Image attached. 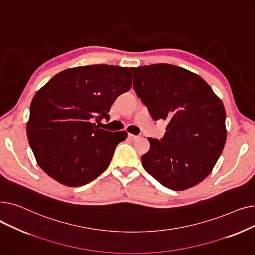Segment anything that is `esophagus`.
I'll return each instance as SVG.
<instances>
[{
	"instance_id": "obj_1",
	"label": "esophagus",
	"mask_w": 255,
	"mask_h": 255,
	"mask_svg": "<svg viewBox=\"0 0 255 255\" xmlns=\"http://www.w3.org/2000/svg\"><path fill=\"white\" fill-rule=\"evenodd\" d=\"M128 138H130L131 140H135V139L138 138V136H137V135H134V134H131V133H129V134H128Z\"/></svg>"
}]
</instances>
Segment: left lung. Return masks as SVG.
<instances>
[{
	"mask_svg": "<svg viewBox=\"0 0 255 255\" xmlns=\"http://www.w3.org/2000/svg\"><path fill=\"white\" fill-rule=\"evenodd\" d=\"M133 89L155 121H166L162 138H149L141 156L145 171L171 190L188 189L205 180L221 155L225 110L197 74L170 64L133 68Z\"/></svg>",
	"mask_w": 255,
	"mask_h": 255,
	"instance_id": "8db88e82",
	"label": "left lung"
}]
</instances>
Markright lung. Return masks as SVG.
<instances>
[{
    "mask_svg": "<svg viewBox=\"0 0 255 255\" xmlns=\"http://www.w3.org/2000/svg\"><path fill=\"white\" fill-rule=\"evenodd\" d=\"M127 67L91 65L64 70L34 96L26 135L38 165L57 182L78 187L99 177L110 165L126 131L100 129L110 110L130 90Z\"/></svg>",
    "mask_w": 255,
    "mask_h": 255,
    "instance_id": "add662e5",
    "label": "right lung"
}]
</instances>
